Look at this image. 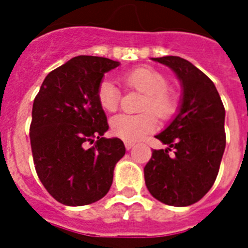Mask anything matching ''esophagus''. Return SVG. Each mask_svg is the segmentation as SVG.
<instances>
[{"instance_id":"1","label":"esophagus","mask_w":248,"mask_h":248,"mask_svg":"<svg viewBox=\"0 0 248 248\" xmlns=\"http://www.w3.org/2000/svg\"><path fill=\"white\" fill-rule=\"evenodd\" d=\"M134 145H135V143H132V141H124V147H126L127 151H130L131 148H134Z\"/></svg>"}]
</instances>
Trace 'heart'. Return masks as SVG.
<instances>
[{
  "label": "heart",
  "instance_id": "b5f03b06",
  "mask_svg": "<svg viewBox=\"0 0 248 248\" xmlns=\"http://www.w3.org/2000/svg\"><path fill=\"white\" fill-rule=\"evenodd\" d=\"M124 82L132 89L144 93L139 114H117L110 120L112 132L121 139L136 141L152 132L155 127V116L169 118L176 108V100L172 93L166 90L167 81L159 72L151 68H138L122 77ZM97 101L104 110L114 112L120 104V90L110 79H103L97 87ZM151 108L152 111L149 112Z\"/></svg>",
  "mask_w": 248,
  "mask_h": 248
}]
</instances>
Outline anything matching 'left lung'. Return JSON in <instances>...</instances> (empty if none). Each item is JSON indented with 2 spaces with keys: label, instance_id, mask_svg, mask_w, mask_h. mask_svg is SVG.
Here are the masks:
<instances>
[{
  "label": "left lung",
  "instance_id": "8db88e82",
  "mask_svg": "<svg viewBox=\"0 0 248 248\" xmlns=\"http://www.w3.org/2000/svg\"><path fill=\"white\" fill-rule=\"evenodd\" d=\"M152 60L176 75L181 99L175 118L155 135L167 148L153 151L144 179L155 200L184 207L200 201L215 183L225 151V109L214 82L190 62L179 56ZM171 147L173 156L168 155Z\"/></svg>",
  "mask_w": 248,
  "mask_h": 248
}]
</instances>
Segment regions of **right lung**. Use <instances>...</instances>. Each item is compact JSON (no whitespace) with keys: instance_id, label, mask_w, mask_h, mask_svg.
I'll return each instance as SVG.
<instances>
[{"instance_id":"add662e5","label":"right lung","mask_w":248,"mask_h":248,"mask_svg":"<svg viewBox=\"0 0 248 248\" xmlns=\"http://www.w3.org/2000/svg\"><path fill=\"white\" fill-rule=\"evenodd\" d=\"M118 65L107 58L76 56L46 76L33 101V161L41 183L60 203H93L110 189L126 148L118 138H103L109 126L96 93L105 73Z\"/></svg>"}]
</instances>
